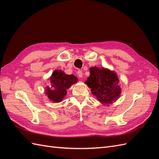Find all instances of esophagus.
<instances>
[{
    "mask_svg": "<svg viewBox=\"0 0 159 159\" xmlns=\"http://www.w3.org/2000/svg\"><path fill=\"white\" fill-rule=\"evenodd\" d=\"M77 74H78V75L79 76V78H82L83 73H82V71H81V70H78V72H77Z\"/></svg>",
    "mask_w": 159,
    "mask_h": 159,
    "instance_id": "esophagus-1",
    "label": "esophagus"
}]
</instances>
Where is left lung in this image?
<instances>
[{
	"instance_id": "obj_1",
	"label": "left lung",
	"mask_w": 159,
	"mask_h": 159,
	"mask_svg": "<svg viewBox=\"0 0 159 159\" xmlns=\"http://www.w3.org/2000/svg\"><path fill=\"white\" fill-rule=\"evenodd\" d=\"M90 75L85 81L92 93L103 104H110L117 100L121 89L119 79L113 71L93 67L89 69Z\"/></svg>"
}]
</instances>
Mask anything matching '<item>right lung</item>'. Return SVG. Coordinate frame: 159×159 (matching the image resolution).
<instances>
[{"label": "right lung", "instance_id": "right-lung-1", "mask_svg": "<svg viewBox=\"0 0 159 159\" xmlns=\"http://www.w3.org/2000/svg\"><path fill=\"white\" fill-rule=\"evenodd\" d=\"M50 81L52 87L46 88V93L52 102H60L67 93L66 89L75 84L78 79L74 75H67L61 70H56L53 72Z\"/></svg>", "mask_w": 159, "mask_h": 159}]
</instances>
